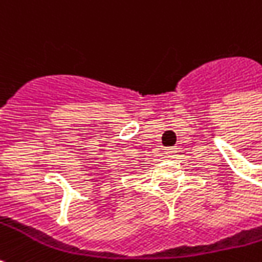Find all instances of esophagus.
<instances>
[{
	"label": "esophagus",
	"mask_w": 262,
	"mask_h": 262,
	"mask_svg": "<svg viewBox=\"0 0 262 262\" xmlns=\"http://www.w3.org/2000/svg\"><path fill=\"white\" fill-rule=\"evenodd\" d=\"M165 154L168 157H173L176 154V148H172V147H169V148H165Z\"/></svg>",
	"instance_id": "esophagus-1"
}]
</instances>
